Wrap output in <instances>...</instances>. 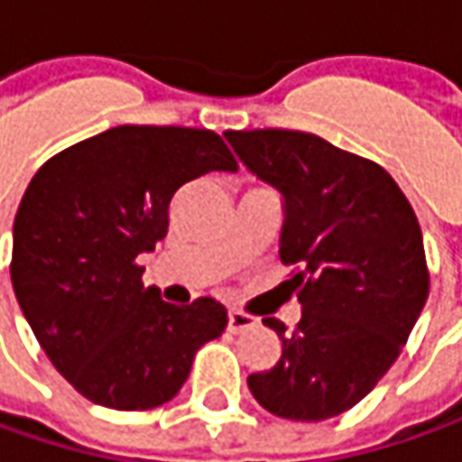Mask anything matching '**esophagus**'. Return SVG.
Instances as JSON below:
<instances>
[{"mask_svg": "<svg viewBox=\"0 0 462 462\" xmlns=\"http://www.w3.org/2000/svg\"><path fill=\"white\" fill-rule=\"evenodd\" d=\"M255 317H250V314H245V311L240 310H230L227 311V329L230 332H243V329H247V327H255Z\"/></svg>", "mask_w": 462, "mask_h": 462, "instance_id": "obj_1", "label": "esophagus"}]
</instances>
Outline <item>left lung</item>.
<instances>
[{"instance_id": "left-lung-1", "label": "left lung", "mask_w": 462, "mask_h": 462, "mask_svg": "<svg viewBox=\"0 0 462 462\" xmlns=\"http://www.w3.org/2000/svg\"><path fill=\"white\" fill-rule=\"evenodd\" d=\"M235 152L283 197L281 261L301 319L247 389L271 414L322 421L353 409L399 358L430 294L411 204L383 168L299 130H227Z\"/></svg>"}]
</instances>
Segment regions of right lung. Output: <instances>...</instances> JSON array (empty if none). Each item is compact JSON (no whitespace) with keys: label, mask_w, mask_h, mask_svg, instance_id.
I'll list each match as a JSON object with an SVG mask.
<instances>
[{"label":"right lung","mask_w":462,"mask_h":462,"mask_svg":"<svg viewBox=\"0 0 462 462\" xmlns=\"http://www.w3.org/2000/svg\"><path fill=\"white\" fill-rule=\"evenodd\" d=\"M237 171L212 130L120 125L45 161L12 227V286L56 371L88 402L145 411L171 402L227 310L176 307L143 283L140 253L168 232L183 183Z\"/></svg>","instance_id":"1"}]
</instances>
